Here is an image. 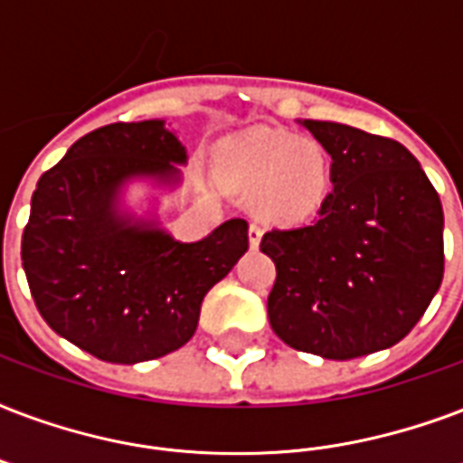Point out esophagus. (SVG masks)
Listing matches in <instances>:
<instances>
[{
	"mask_svg": "<svg viewBox=\"0 0 463 463\" xmlns=\"http://www.w3.org/2000/svg\"><path fill=\"white\" fill-rule=\"evenodd\" d=\"M262 232H264V228L257 223V221H252V223H250V231H247V235H250V247H252V250H257V247H260Z\"/></svg>",
	"mask_w": 463,
	"mask_h": 463,
	"instance_id": "esophagus-1",
	"label": "esophagus"
}]
</instances>
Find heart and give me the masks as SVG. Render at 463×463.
<instances>
[{"instance_id": "obj_1", "label": "heart", "mask_w": 463, "mask_h": 463, "mask_svg": "<svg viewBox=\"0 0 463 463\" xmlns=\"http://www.w3.org/2000/svg\"><path fill=\"white\" fill-rule=\"evenodd\" d=\"M231 169L240 184L260 192L267 216L301 221L330 194V157L316 140L288 133H260L235 150Z\"/></svg>"}]
</instances>
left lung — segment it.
Returning a JSON list of instances; mask_svg holds the SVG:
<instances>
[{"mask_svg":"<svg viewBox=\"0 0 463 463\" xmlns=\"http://www.w3.org/2000/svg\"><path fill=\"white\" fill-rule=\"evenodd\" d=\"M333 157L316 218L264 232L277 279L267 298L279 340L326 359H357L411 333L444 274V216L420 162L393 137L303 121Z\"/></svg>","mask_w":463,"mask_h":463,"instance_id":"obj_1","label":"left lung"}]
</instances>
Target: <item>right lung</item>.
<instances>
[{"instance_id": "1", "label": "right lung", "mask_w": 463, "mask_h": 463, "mask_svg": "<svg viewBox=\"0 0 463 463\" xmlns=\"http://www.w3.org/2000/svg\"><path fill=\"white\" fill-rule=\"evenodd\" d=\"M182 143L162 121L91 130L38 179L21 235L35 308L91 357L137 364L192 340L201 301L247 252V221L232 218L199 242L116 216L128 176L172 179Z\"/></svg>"}]
</instances>
